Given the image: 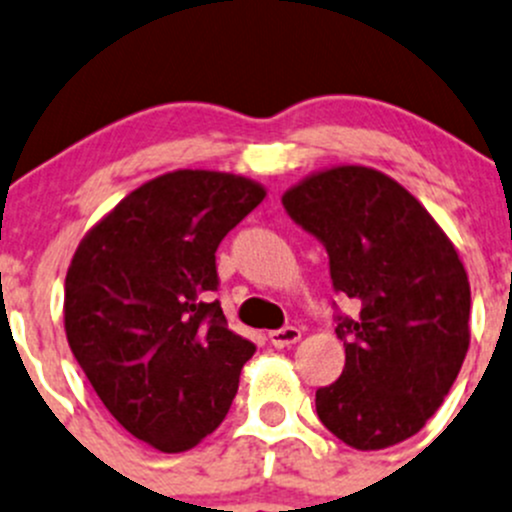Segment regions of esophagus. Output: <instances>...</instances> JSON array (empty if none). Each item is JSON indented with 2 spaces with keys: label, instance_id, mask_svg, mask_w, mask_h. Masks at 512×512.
Wrapping results in <instances>:
<instances>
[{
  "label": "esophagus",
  "instance_id": "1",
  "mask_svg": "<svg viewBox=\"0 0 512 512\" xmlns=\"http://www.w3.org/2000/svg\"><path fill=\"white\" fill-rule=\"evenodd\" d=\"M302 339V332L297 327H285V329H277V332H270V344L275 349H285L292 347Z\"/></svg>",
  "mask_w": 512,
  "mask_h": 512
}]
</instances>
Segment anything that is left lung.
<instances>
[{"mask_svg": "<svg viewBox=\"0 0 512 512\" xmlns=\"http://www.w3.org/2000/svg\"><path fill=\"white\" fill-rule=\"evenodd\" d=\"M282 205L324 242L334 289L359 302L339 317L347 361L317 391L319 421L356 451L396 446L443 404L471 344L458 250L404 185L366 165L317 170Z\"/></svg>", "mask_w": 512, "mask_h": 512, "instance_id": "8db88e82", "label": "left lung"}]
</instances>
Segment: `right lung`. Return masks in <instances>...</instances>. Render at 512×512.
<instances>
[{
    "mask_svg": "<svg viewBox=\"0 0 512 512\" xmlns=\"http://www.w3.org/2000/svg\"><path fill=\"white\" fill-rule=\"evenodd\" d=\"M265 195L235 173H163L103 215L71 257V352L108 414L158 451H190L213 433L255 354L208 297L220 240Z\"/></svg>",
    "mask_w": 512,
    "mask_h": 512,
    "instance_id": "add662e5",
    "label": "right lung"
}]
</instances>
